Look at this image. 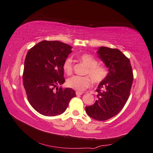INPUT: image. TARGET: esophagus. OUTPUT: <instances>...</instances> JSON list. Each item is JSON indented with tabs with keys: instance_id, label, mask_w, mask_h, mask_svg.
I'll return each instance as SVG.
<instances>
[{
	"instance_id": "esophagus-1",
	"label": "esophagus",
	"mask_w": 153,
	"mask_h": 153,
	"mask_svg": "<svg viewBox=\"0 0 153 153\" xmlns=\"http://www.w3.org/2000/svg\"><path fill=\"white\" fill-rule=\"evenodd\" d=\"M76 95H82L83 93L82 92H79V91H76Z\"/></svg>"
}]
</instances>
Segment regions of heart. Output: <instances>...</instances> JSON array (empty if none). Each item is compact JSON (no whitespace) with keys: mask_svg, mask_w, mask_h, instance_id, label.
<instances>
[{"mask_svg":"<svg viewBox=\"0 0 153 153\" xmlns=\"http://www.w3.org/2000/svg\"><path fill=\"white\" fill-rule=\"evenodd\" d=\"M79 60L87 66L85 74H88L92 77L91 79L88 76H73L68 79L66 85L70 88L77 91H83L88 88L91 83V79L95 83H100L105 80L108 74L107 68L102 65L97 64V60L93 56L89 54H82L79 56ZM63 70L68 76L73 72L72 59L67 58L62 65Z\"/></svg>","mask_w":153,"mask_h":153,"instance_id":"heart-1","label":"heart"}]
</instances>
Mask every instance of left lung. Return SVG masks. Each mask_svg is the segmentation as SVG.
<instances>
[{
    "label": "left lung",
    "mask_w": 153,
    "mask_h": 153,
    "mask_svg": "<svg viewBox=\"0 0 153 153\" xmlns=\"http://www.w3.org/2000/svg\"><path fill=\"white\" fill-rule=\"evenodd\" d=\"M97 53L108 68V74L96 90L98 99L94 105L86 106L85 111L92 118L104 121L123 108L130 94L134 75L129 58L120 50L100 47Z\"/></svg>",
    "instance_id": "obj_1"
}]
</instances>
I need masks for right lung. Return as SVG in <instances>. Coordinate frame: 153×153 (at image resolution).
Segmentation results:
<instances>
[{
  "mask_svg": "<svg viewBox=\"0 0 153 153\" xmlns=\"http://www.w3.org/2000/svg\"><path fill=\"white\" fill-rule=\"evenodd\" d=\"M58 41H43L28 51L24 62L23 83L32 107L41 114L54 116L65 112L76 96L65 82L62 65L72 51Z\"/></svg>",
  "mask_w": 153,
  "mask_h": 153,
  "instance_id": "1",
  "label": "right lung"
}]
</instances>
